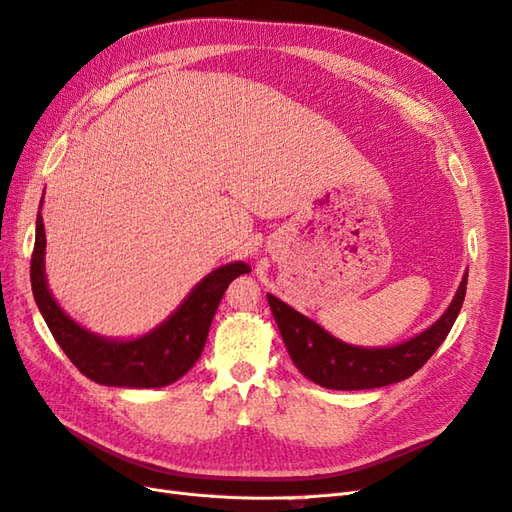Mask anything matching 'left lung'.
<instances>
[{
  "instance_id": "left-lung-1",
  "label": "left lung",
  "mask_w": 512,
  "mask_h": 512,
  "mask_svg": "<svg viewBox=\"0 0 512 512\" xmlns=\"http://www.w3.org/2000/svg\"><path fill=\"white\" fill-rule=\"evenodd\" d=\"M466 286L468 271L463 273L451 305L431 327L406 342L384 348L346 344L273 294H267V299L290 359L305 378L324 389L363 391L406 380L429 361L453 329L466 297Z\"/></svg>"
}]
</instances>
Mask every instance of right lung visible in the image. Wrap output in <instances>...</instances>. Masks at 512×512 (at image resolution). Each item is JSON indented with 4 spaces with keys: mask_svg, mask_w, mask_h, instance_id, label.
Masks as SVG:
<instances>
[{
    "mask_svg": "<svg viewBox=\"0 0 512 512\" xmlns=\"http://www.w3.org/2000/svg\"><path fill=\"white\" fill-rule=\"evenodd\" d=\"M44 252L46 235L42 213L38 211L32 290L46 327L83 376L104 386L123 389H160L188 374L205 348L211 320L228 284L252 271L241 260L213 269L156 329L130 339H115L91 333L59 307L46 284Z\"/></svg>",
    "mask_w": 512,
    "mask_h": 512,
    "instance_id": "1",
    "label": "right lung"
}]
</instances>
